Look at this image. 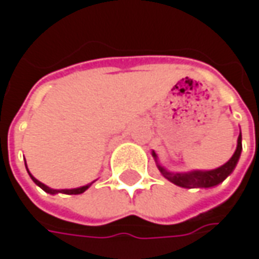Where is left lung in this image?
<instances>
[{"instance_id":"obj_1","label":"left lung","mask_w":259,"mask_h":259,"mask_svg":"<svg viewBox=\"0 0 259 259\" xmlns=\"http://www.w3.org/2000/svg\"><path fill=\"white\" fill-rule=\"evenodd\" d=\"M242 151V137L239 134L238 137V145L235 150L232 158L225 163L222 167L214 168L210 171H190V173H170L167 171L164 167L158 164V170L164 176L167 180H170L171 183L177 184L180 187H186V189H193V187H213L216 184L222 183L225 179L229 174L234 171L235 165L239 160V155ZM155 157V153H153Z\"/></svg>"}]
</instances>
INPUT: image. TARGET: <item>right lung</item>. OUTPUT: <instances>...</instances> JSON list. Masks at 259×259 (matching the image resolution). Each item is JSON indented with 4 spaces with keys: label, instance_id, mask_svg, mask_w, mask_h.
Segmentation results:
<instances>
[{
    "label": "right lung",
    "instance_id": "add662e5",
    "mask_svg": "<svg viewBox=\"0 0 259 259\" xmlns=\"http://www.w3.org/2000/svg\"><path fill=\"white\" fill-rule=\"evenodd\" d=\"M25 167H27V164H25ZM28 174H30V171H28ZM30 176H31V174H30ZM31 179H33V182H34V183L37 184L38 187H41L45 192H47V193H50V194H55V193H57V192H60V193H65V194H80V193H83L86 189H88V187L92 184L91 183V184H88V186H83V187H77V189H70V190H67V189H63V190H55V189H50V187H47L46 184L40 183V182H38L37 179H34L33 176H31Z\"/></svg>",
    "mask_w": 259,
    "mask_h": 259
}]
</instances>
